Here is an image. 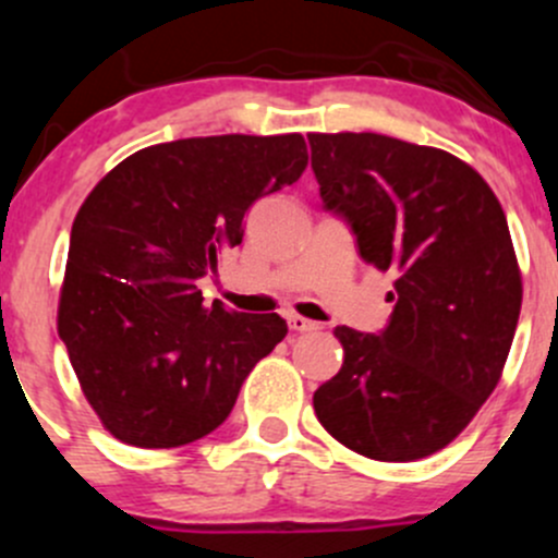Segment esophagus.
<instances>
[{
	"instance_id": "34e87169",
	"label": "esophagus",
	"mask_w": 558,
	"mask_h": 558,
	"mask_svg": "<svg viewBox=\"0 0 558 558\" xmlns=\"http://www.w3.org/2000/svg\"><path fill=\"white\" fill-rule=\"evenodd\" d=\"M289 326H291V331H300V335H305V331H315V329H320L318 324H315V320H311V318H302V315H296V313H291L289 318Z\"/></svg>"
}]
</instances>
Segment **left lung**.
Segmentation results:
<instances>
[{
  "mask_svg": "<svg viewBox=\"0 0 558 558\" xmlns=\"http://www.w3.org/2000/svg\"><path fill=\"white\" fill-rule=\"evenodd\" d=\"M324 210L397 275L378 335L337 326L340 373L313 393L324 429L378 461L432 456L499 384L521 313L502 205L470 165L373 132L307 134Z\"/></svg>",
  "mask_w": 558,
  "mask_h": 558,
  "instance_id": "1",
  "label": "left lung"
}]
</instances>
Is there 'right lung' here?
Here are the masks:
<instances>
[{"label": "right lung", "mask_w": 558, "mask_h": 558, "mask_svg": "<svg viewBox=\"0 0 558 558\" xmlns=\"http://www.w3.org/2000/svg\"><path fill=\"white\" fill-rule=\"evenodd\" d=\"M305 167L302 134H221L150 145L94 185L72 223L59 337L112 437L178 448L229 418L289 326L207 307L196 280L243 243L247 207Z\"/></svg>", "instance_id": "right-lung-1"}]
</instances>
